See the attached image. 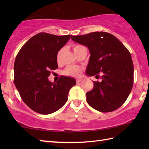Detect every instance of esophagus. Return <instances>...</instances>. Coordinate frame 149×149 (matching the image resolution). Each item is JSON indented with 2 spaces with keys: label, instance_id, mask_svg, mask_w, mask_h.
Masks as SVG:
<instances>
[{
  "label": "esophagus",
  "instance_id": "obj_1",
  "mask_svg": "<svg viewBox=\"0 0 149 149\" xmlns=\"http://www.w3.org/2000/svg\"><path fill=\"white\" fill-rule=\"evenodd\" d=\"M82 81H83V80H82L81 79H76V83H81V82Z\"/></svg>",
  "mask_w": 149,
  "mask_h": 149
}]
</instances>
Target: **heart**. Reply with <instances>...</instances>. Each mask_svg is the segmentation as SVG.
Here are the masks:
<instances>
[{"label":"heart","instance_id":"b5f03b06","mask_svg":"<svg viewBox=\"0 0 149 149\" xmlns=\"http://www.w3.org/2000/svg\"><path fill=\"white\" fill-rule=\"evenodd\" d=\"M84 47L81 45H75L74 46V52H76L77 50L80 49L81 48ZM63 52V49H61L58 50V52H57L56 55V59L57 61L59 62L61 61L62 54ZM81 67L76 65H70L68 66L63 71V74L65 75H67V76H72V77H77L79 76L81 74Z\"/></svg>","mask_w":149,"mask_h":149}]
</instances>
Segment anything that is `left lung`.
<instances>
[{"label": "left lung", "instance_id": "8db88e82", "mask_svg": "<svg viewBox=\"0 0 149 149\" xmlns=\"http://www.w3.org/2000/svg\"><path fill=\"white\" fill-rule=\"evenodd\" d=\"M74 42L86 46L91 54L86 73L99 76L93 88L86 93L88 104L99 111L111 112L125 102L134 82L131 55L120 41L108 33L93 32L71 36Z\"/></svg>", "mask_w": 149, "mask_h": 149}]
</instances>
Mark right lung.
Returning <instances> with one entry per match:
<instances>
[{
    "label": "right lung",
    "instance_id": "right-lung-1",
    "mask_svg": "<svg viewBox=\"0 0 149 149\" xmlns=\"http://www.w3.org/2000/svg\"><path fill=\"white\" fill-rule=\"evenodd\" d=\"M70 35L56 36L40 33L27 41L19 50L14 64V83L26 105L34 111L48 115L65 105L74 78L61 76L54 83L48 79L58 68L57 52Z\"/></svg>",
    "mask_w": 149,
    "mask_h": 149
}]
</instances>
